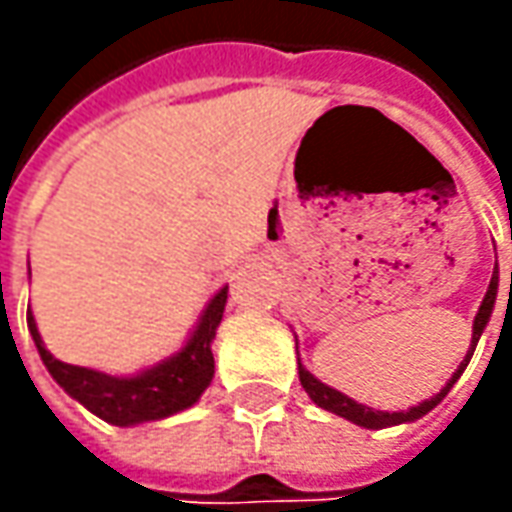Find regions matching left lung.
Instances as JSON below:
<instances>
[{"label":"left lung","mask_w":512,"mask_h":512,"mask_svg":"<svg viewBox=\"0 0 512 512\" xmlns=\"http://www.w3.org/2000/svg\"><path fill=\"white\" fill-rule=\"evenodd\" d=\"M496 293H499V270H493L490 287H487V293H484V302L482 307H479V313H476V322H473V342H470V350H467L464 362L459 364V370L453 373V379L444 384L442 390H439L433 399L416 404V407H410V410H402V413H387V410H373V407H367V404L353 402V399H347V396L339 393V390H333V387H327V384L319 382V379H316L310 370H305L302 364H299V382H302V387L307 390V396L319 404V407H325V410H330V413L342 416V419H347V422L359 424V427H367V430H382V427H393V424L416 422V419H422L424 413H430L436 404L442 402L444 396L450 393V387L456 384V379L464 373V367H467L470 356H473V350H476V342H479L482 330L487 327V322H490V313H493V305H496ZM510 293H512V276H510Z\"/></svg>","instance_id":"left-lung-1"}]
</instances>
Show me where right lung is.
I'll use <instances>...</instances> for the list:
<instances>
[{
  "label": "right lung",
  "mask_w": 512,
  "mask_h": 512,
  "mask_svg": "<svg viewBox=\"0 0 512 512\" xmlns=\"http://www.w3.org/2000/svg\"><path fill=\"white\" fill-rule=\"evenodd\" d=\"M225 302L227 287H222L210 299V305L205 307V313H202V319H199V325L193 330V336L187 339L185 347L165 362L153 364L136 376H108V373H99L90 367L59 362L56 356H50V350L42 342L30 310L28 330L36 342L42 362L48 367V373L56 379L59 387H65L68 396H73L79 404H85L99 419L128 427V424L165 419V416H173V413L199 402V396L205 393V387L213 379L210 342H213L216 327L222 322Z\"/></svg>",
  "instance_id": "right-lung-1"
}]
</instances>
